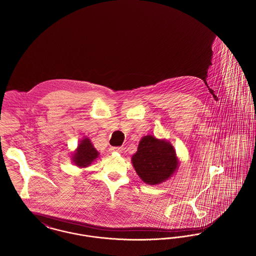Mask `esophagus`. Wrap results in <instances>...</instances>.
Instances as JSON below:
<instances>
[{
  "label": "esophagus",
  "mask_w": 256,
  "mask_h": 256,
  "mask_svg": "<svg viewBox=\"0 0 256 256\" xmlns=\"http://www.w3.org/2000/svg\"><path fill=\"white\" fill-rule=\"evenodd\" d=\"M111 152H122V147H111L110 148Z\"/></svg>",
  "instance_id": "34e87169"
}]
</instances>
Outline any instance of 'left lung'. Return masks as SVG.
Here are the masks:
<instances>
[{"mask_svg": "<svg viewBox=\"0 0 256 256\" xmlns=\"http://www.w3.org/2000/svg\"><path fill=\"white\" fill-rule=\"evenodd\" d=\"M132 160L138 176L148 184L164 182L178 167L173 146L152 136L141 139Z\"/></svg>", "mask_w": 256, "mask_h": 256, "instance_id": "8db88e82", "label": "left lung"}]
</instances>
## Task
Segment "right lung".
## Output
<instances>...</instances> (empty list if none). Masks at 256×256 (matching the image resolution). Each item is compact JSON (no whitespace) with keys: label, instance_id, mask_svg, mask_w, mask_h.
I'll return each instance as SVG.
<instances>
[{"label":"right lung","instance_id":"obj_1","mask_svg":"<svg viewBox=\"0 0 256 256\" xmlns=\"http://www.w3.org/2000/svg\"><path fill=\"white\" fill-rule=\"evenodd\" d=\"M98 156V152L94 148L89 138L83 139L74 154V162L76 166L87 167Z\"/></svg>","mask_w":256,"mask_h":256}]
</instances>
